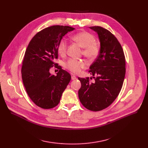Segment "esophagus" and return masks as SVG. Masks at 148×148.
I'll use <instances>...</instances> for the list:
<instances>
[{
	"label": "esophagus",
	"instance_id": "1",
	"mask_svg": "<svg viewBox=\"0 0 148 148\" xmlns=\"http://www.w3.org/2000/svg\"><path fill=\"white\" fill-rule=\"evenodd\" d=\"M76 78H77V77H76L75 75H71V79H72L73 80H75V79H76Z\"/></svg>",
	"mask_w": 148,
	"mask_h": 148
}]
</instances>
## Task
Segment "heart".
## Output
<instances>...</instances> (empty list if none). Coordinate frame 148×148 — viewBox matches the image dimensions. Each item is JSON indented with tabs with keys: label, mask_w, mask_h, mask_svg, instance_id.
<instances>
[{
	"label": "heart",
	"mask_w": 148,
	"mask_h": 148,
	"mask_svg": "<svg viewBox=\"0 0 148 148\" xmlns=\"http://www.w3.org/2000/svg\"><path fill=\"white\" fill-rule=\"evenodd\" d=\"M73 40L78 44L81 47L83 48V55L90 59H95L99 54L100 47L95 42L94 36L87 32L77 33L72 36ZM67 41L66 39L62 38L59 41L58 46V53L63 55L66 51ZM66 69L73 73H79L82 68H85L86 64L83 60H78L71 59L68 60L65 64Z\"/></svg>",
	"instance_id": "b5f03b06"
}]
</instances>
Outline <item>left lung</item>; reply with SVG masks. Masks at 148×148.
Returning a JSON list of instances; mask_svg holds the SVG:
<instances>
[{
    "mask_svg": "<svg viewBox=\"0 0 148 148\" xmlns=\"http://www.w3.org/2000/svg\"><path fill=\"white\" fill-rule=\"evenodd\" d=\"M89 28L98 34L100 42L98 56L89 71L95 82H90L89 77H79L82 86L78 93L85 108L98 112L109 106L118 96L125 79V58L121 44L109 30L100 26Z\"/></svg>",
    "mask_w": 148,
    "mask_h": 148,
    "instance_id": "1",
    "label": "left lung"
}]
</instances>
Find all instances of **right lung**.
Here are the masks:
<instances>
[{"mask_svg":"<svg viewBox=\"0 0 148 148\" xmlns=\"http://www.w3.org/2000/svg\"><path fill=\"white\" fill-rule=\"evenodd\" d=\"M74 29L59 25L45 28L32 38L25 51L21 68L23 84L31 100L42 108L56 107L71 80V75L54 62L58 58L59 41ZM54 65L60 69L56 76L49 73Z\"/></svg>","mask_w":148,"mask_h":148,"instance_id":"obj_1","label":"right lung"}]
</instances>
